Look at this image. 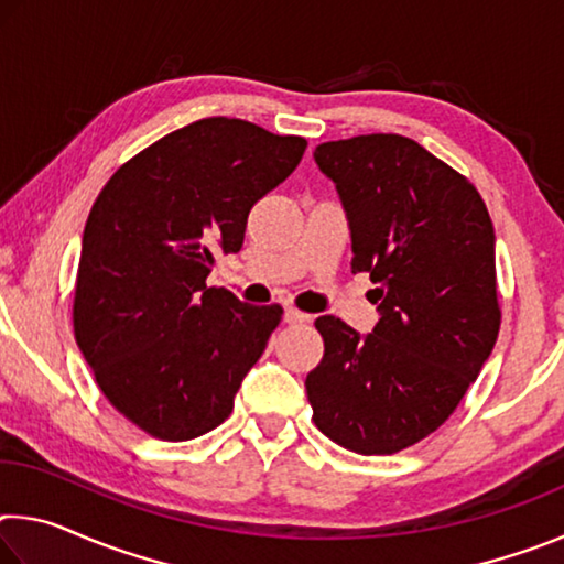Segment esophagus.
Instances as JSON below:
<instances>
[{"mask_svg": "<svg viewBox=\"0 0 564 564\" xmlns=\"http://www.w3.org/2000/svg\"><path fill=\"white\" fill-rule=\"evenodd\" d=\"M283 318H285V323H291V326H295V323H305V321H311L308 313H303V311H299V308H293V305H289V308H285Z\"/></svg>", "mask_w": 564, "mask_h": 564, "instance_id": "obj_1", "label": "esophagus"}]
</instances>
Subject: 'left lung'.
<instances>
[{
	"label": "left lung",
	"mask_w": 564,
	"mask_h": 564,
	"mask_svg": "<svg viewBox=\"0 0 564 564\" xmlns=\"http://www.w3.org/2000/svg\"><path fill=\"white\" fill-rule=\"evenodd\" d=\"M313 156L380 311L368 336L316 321L326 350L305 378L313 423L346 451L393 455L453 415L498 340L492 221L470 181L400 133L326 141Z\"/></svg>",
	"instance_id": "1"
}]
</instances>
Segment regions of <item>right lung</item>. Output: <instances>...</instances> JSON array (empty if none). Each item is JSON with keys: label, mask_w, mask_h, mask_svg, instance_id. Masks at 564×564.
Wrapping results in <instances>:
<instances>
[{"label": "right lung", "mask_w": 564, "mask_h": 564, "mask_svg": "<svg viewBox=\"0 0 564 564\" xmlns=\"http://www.w3.org/2000/svg\"><path fill=\"white\" fill-rule=\"evenodd\" d=\"M308 141L212 117L121 164L94 202L74 289V338L109 403L181 443L231 415L281 305L208 289L214 253H238L253 204Z\"/></svg>", "instance_id": "add662e5"}]
</instances>
